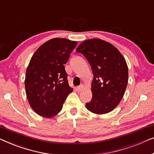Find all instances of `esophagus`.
<instances>
[{
	"label": "esophagus",
	"instance_id": "34e87169",
	"mask_svg": "<svg viewBox=\"0 0 154 154\" xmlns=\"http://www.w3.org/2000/svg\"><path fill=\"white\" fill-rule=\"evenodd\" d=\"M84 88V84H81V85H80V86H77V91L78 92H80V91H82L83 90Z\"/></svg>",
	"mask_w": 154,
	"mask_h": 154
}]
</instances>
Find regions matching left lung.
<instances>
[{
	"label": "left lung",
	"mask_w": 154,
	"mask_h": 154,
	"mask_svg": "<svg viewBox=\"0 0 154 154\" xmlns=\"http://www.w3.org/2000/svg\"><path fill=\"white\" fill-rule=\"evenodd\" d=\"M88 60L94 79L92 99L86 107L93 113L111 112L119 104L128 80V69L125 58L114 45L100 39H89L76 49Z\"/></svg>",
	"instance_id": "left-lung-1"
}]
</instances>
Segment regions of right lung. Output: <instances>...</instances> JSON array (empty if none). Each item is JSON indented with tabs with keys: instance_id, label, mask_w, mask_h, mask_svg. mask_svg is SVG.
I'll return each instance as SVG.
<instances>
[{
	"instance_id": "add662e5",
	"label": "right lung",
	"mask_w": 154,
	"mask_h": 154,
	"mask_svg": "<svg viewBox=\"0 0 154 154\" xmlns=\"http://www.w3.org/2000/svg\"><path fill=\"white\" fill-rule=\"evenodd\" d=\"M77 45L66 38H53L32 56L26 73L25 88L30 105L38 115L50 118L59 113L73 91L64 65Z\"/></svg>"
}]
</instances>
